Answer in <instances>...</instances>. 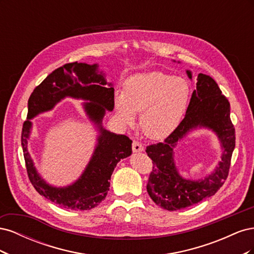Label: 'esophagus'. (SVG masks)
<instances>
[{
  "mask_svg": "<svg viewBox=\"0 0 254 254\" xmlns=\"http://www.w3.org/2000/svg\"><path fill=\"white\" fill-rule=\"evenodd\" d=\"M132 150H133V152H142L144 150V147L140 142L133 141L132 142Z\"/></svg>",
  "mask_w": 254,
  "mask_h": 254,
  "instance_id": "34e87169",
  "label": "esophagus"
}]
</instances>
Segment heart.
I'll list each match as a JSON object with an SVG mask.
<instances>
[{
	"mask_svg": "<svg viewBox=\"0 0 254 254\" xmlns=\"http://www.w3.org/2000/svg\"><path fill=\"white\" fill-rule=\"evenodd\" d=\"M189 86L181 78L161 72L139 74L125 82L124 92L114 95V107L125 125L132 126L141 112L140 127L149 139L170 135L187 108Z\"/></svg>",
	"mask_w": 254,
	"mask_h": 254,
	"instance_id": "obj_1",
	"label": "heart"
}]
</instances>
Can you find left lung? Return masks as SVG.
<instances>
[{
	"mask_svg": "<svg viewBox=\"0 0 254 254\" xmlns=\"http://www.w3.org/2000/svg\"><path fill=\"white\" fill-rule=\"evenodd\" d=\"M191 79V72L187 71ZM207 127L218 134L224 149L222 161L214 172L200 181L186 180L176 170L174 146L193 128ZM235 147V129L230 119V103L211 76L198 74L196 90L191 94L186 117L164 142L146 147L153 167L149 175L147 191L157 205L177 211L194 205L213 196L225 183L232 152Z\"/></svg>",
	"mask_w": 254,
	"mask_h": 254,
	"instance_id": "left-lung-1",
	"label": "left lung"
}]
</instances>
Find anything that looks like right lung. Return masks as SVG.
Here are the masks:
<instances>
[{"label":"right lung","mask_w":254,"mask_h":254,"mask_svg":"<svg viewBox=\"0 0 254 254\" xmlns=\"http://www.w3.org/2000/svg\"><path fill=\"white\" fill-rule=\"evenodd\" d=\"M97 68V64H66L53 71L35 88L28 99L27 120L23 124L21 135L28 178L38 193L64 209L84 211L101 203L108 194L109 180L115 166L121 159L132 152V141L128 136L110 132L102 126L106 110L112 111L114 108V89ZM65 97L90 101L84 103V108L100 134L94 155L80 179L71 186L56 188L50 186L37 174L27 150V143L32 126L30 120L51 110Z\"/></svg>","instance_id":"add662e5"}]
</instances>
